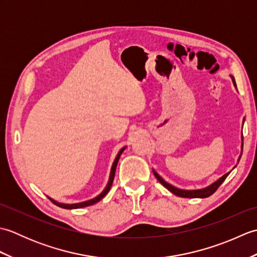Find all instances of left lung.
Listing matches in <instances>:
<instances>
[{
    "label": "left lung",
    "mask_w": 257,
    "mask_h": 257,
    "mask_svg": "<svg viewBox=\"0 0 257 257\" xmlns=\"http://www.w3.org/2000/svg\"><path fill=\"white\" fill-rule=\"evenodd\" d=\"M232 79H233L234 86L236 87L235 80H234L233 77H232ZM242 149H243V144H242ZM239 159H241V157H239ZM154 173H155L156 178L158 179V181H159L163 185V187L167 188L169 191H170V192H172L173 194H176L178 196H181V198H190V199L207 198V196L212 195L217 190V188H219L220 185L223 183V181H224V180L227 178L228 174H230V172L225 173L224 176L221 177L219 180H216L214 183H212L211 185H209V187H206L204 189H200V190H181V189H178L176 187H173V185H171V184L167 183L165 180H163L156 171H154Z\"/></svg>",
    "instance_id": "left-lung-1"
}]
</instances>
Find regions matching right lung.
Here are the masks:
<instances>
[{
    "instance_id": "obj_1",
    "label": "right lung",
    "mask_w": 257,
    "mask_h": 257,
    "mask_svg": "<svg viewBox=\"0 0 257 257\" xmlns=\"http://www.w3.org/2000/svg\"><path fill=\"white\" fill-rule=\"evenodd\" d=\"M124 148H125V147H124ZM124 148H122L121 150H120V151L118 152L116 159H114V161H113V163H112L111 171H110V177H109V181H108V183H107V185H106L105 190H103L99 195H97L96 198L91 199V200H88V201H85V202H80V203H74V204H64V203H59V202H57V201H55V200H53V199H51V198H48V199H50L55 205H57V206H59V207H63V209H68V210H72V209H80V207L89 206V205H92V204L97 203V202H99V201L103 198V196H105V195L109 192V190H110V188H111L113 178H114V173H116L117 163H118V161H119L120 155L122 154V151L124 150Z\"/></svg>"
}]
</instances>
